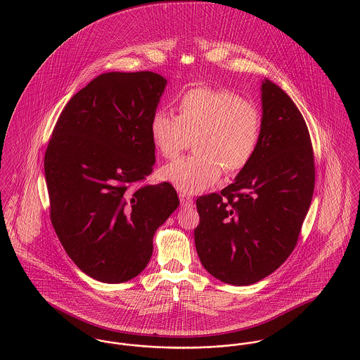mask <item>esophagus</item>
I'll return each mask as SVG.
<instances>
[{
    "mask_svg": "<svg viewBox=\"0 0 360 360\" xmlns=\"http://www.w3.org/2000/svg\"><path fill=\"white\" fill-rule=\"evenodd\" d=\"M179 197H180V202H181V206H184V207H190V206H193V198H191L190 195H186V194H180Z\"/></svg>",
    "mask_w": 360,
    "mask_h": 360,
    "instance_id": "1",
    "label": "esophagus"
}]
</instances>
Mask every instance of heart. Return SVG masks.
Masks as SVG:
<instances>
[{
  "label": "heart",
  "mask_w": 360,
  "mask_h": 360,
  "mask_svg": "<svg viewBox=\"0 0 360 360\" xmlns=\"http://www.w3.org/2000/svg\"><path fill=\"white\" fill-rule=\"evenodd\" d=\"M177 116L156 109L150 134L156 151L172 159L195 137L197 154L177 159L160 169V177L184 194L213 186L223 173L244 170L262 137V113L257 105L231 90L195 87L180 96Z\"/></svg>",
  "instance_id": "1"
}]
</instances>
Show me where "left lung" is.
<instances>
[{
    "label": "left lung",
    "instance_id": "obj_1",
    "mask_svg": "<svg viewBox=\"0 0 360 360\" xmlns=\"http://www.w3.org/2000/svg\"><path fill=\"white\" fill-rule=\"evenodd\" d=\"M260 91L262 137L254 159L233 184L197 200L200 260L207 273L231 285L257 283L291 255L314 188L304 116L269 79Z\"/></svg>",
    "mask_w": 360,
    "mask_h": 360
}]
</instances>
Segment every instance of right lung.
Listing matches in <instances>:
<instances>
[{
    "instance_id": "add662e5",
    "label": "right lung",
    "mask_w": 360,
    "mask_h": 360,
    "mask_svg": "<svg viewBox=\"0 0 360 360\" xmlns=\"http://www.w3.org/2000/svg\"><path fill=\"white\" fill-rule=\"evenodd\" d=\"M167 80L154 72H108L63 108L44 158L51 221L66 254L101 283L139 276L155 231L180 204L169 183L130 191L151 174L150 120Z\"/></svg>"
}]
</instances>
